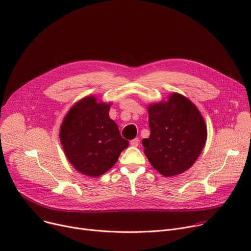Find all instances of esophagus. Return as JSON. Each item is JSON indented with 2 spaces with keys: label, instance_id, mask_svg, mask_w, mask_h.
<instances>
[{
  "label": "esophagus",
  "instance_id": "obj_1",
  "mask_svg": "<svg viewBox=\"0 0 251 251\" xmlns=\"http://www.w3.org/2000/svg\"><path fill=\"white\" fill-rule=\"evenodd\" d=\"M139 144H140V140H139L138 138H136V139H133V140L130 141V146H132V147H138Z\"/></svg>",
  "mask_w": 251,
  "mask_h": 251
}]
</instances>
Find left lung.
Listing matches in <instances>:
<instances>
[{"mask_svg":"<svg viewBox=\"0 0 251 251\" xmlns=\"http://www.w3.org/2000/svg\"><path fill=\"white\" fill-rule=\"evenodd\" d=\"M150 138L143 140L145 155L161 175L173 177L189 170L207 141V126L198 107L173 92L148 104Z\"/></svg>","mask_w":251,"mask_h":251,"instance_id":"obj_1","label":"left lung"}]
</instances>
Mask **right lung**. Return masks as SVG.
I'll return each instance as SVG.
<instances>
[{
    "label": "right lung",
    "instance_id": "obj_1",
    "mask_svg": "<svg viewBox=\"0 0 251 251\" xmlns=\"http://www.w3.org/2000/svg\"><path fill=\"white\" fill-rule=\"evenodd\" d=\"M110 106L111 102L87 95L70 107L60 126L59 139L65 157L85 176L103 175L128 146L109 118Z\"/></svg>",
    "mask_w": 251,
    "mask_h": 251
}]
</instances>
